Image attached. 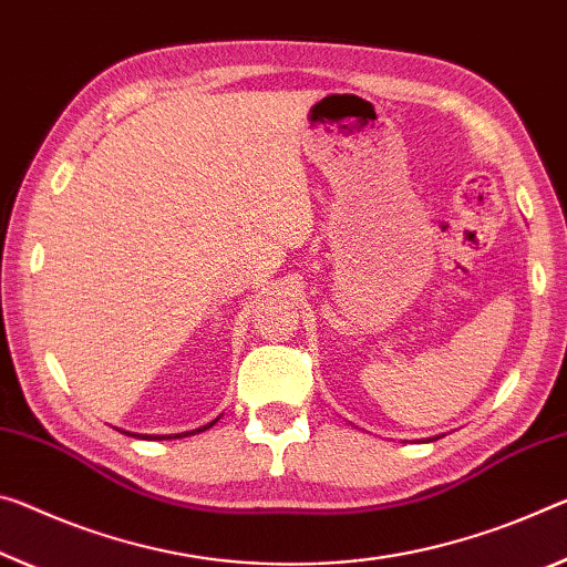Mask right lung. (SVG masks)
Returning a JSON list of instances; mask_svg holds the SVG:
<instances>
[{
  "label": "right lung",
  "mask_w": 567,
  "mask_h": 567,
  "mask_svg": "<svg viewBox=\"0 0 567 567\" xmlns=\"http://www.w3.org/2000/svg\"><path fill=\"white\" fill-rule=\"evenodd\" d=\"M212 424H214V421H212ZM209 424V426H212ZM209 426H202V429H196V431H204V429H209ZM196 431H192V434H196ZM186 434H188V431H186ZM186 434H176V436H186ZM131 436H136V434H131ZM148 439V436H146ZM154 439H171V436H154Z\"/></svg>",
  "instance_id": "obj_1"
}]
</instances>
